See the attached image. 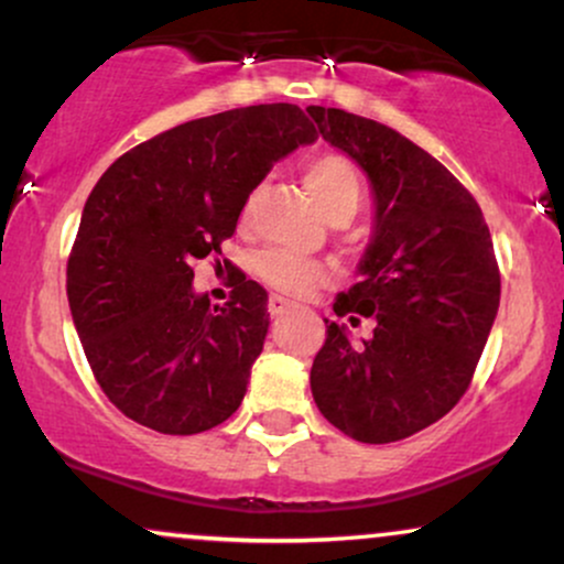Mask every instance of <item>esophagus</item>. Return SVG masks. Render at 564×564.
Here are the masks:
<instances>
[{"label": "esophagus", "instance_id": "34e87169", "mask_svg": "<svg viewBox=\"0 0 564 564\" xmlns=\"http://www.w3.org/2000/svg\"><path fill=\"white\" fill-rule=\"evenodd\" d=\"M289 307H291V302L283 300V296H278V294H270V296H268V313H270V315L286 313Z\"/></svg>", "mask_w": 564, "mask_h": 564}]
</instances>
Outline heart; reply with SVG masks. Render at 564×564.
Listing matches in <instances>:
<instances>
[{
    "mask_svg": "<svg viewBox=\"0 0 564 564\" xmlns=\"http://www.w3.org/2000/svg\"><path fill=\"white\" fill-rule=\"evenodd\" d=\"M304 183L313 196L332 215L336 209H358L360 204V172L347 156L339 153H318L304 161ZM249 212V209H246ZM254 275L264 286L281 294L307 296L332 281L328 268L318 260L296 257L291 251L270 249L254 257Z\"/></svg>",
    "mask_w": 564,
    "mask_h": 564,
    "instance_id": "b5f03b06",
    "label": "heart"
}]
</instances>
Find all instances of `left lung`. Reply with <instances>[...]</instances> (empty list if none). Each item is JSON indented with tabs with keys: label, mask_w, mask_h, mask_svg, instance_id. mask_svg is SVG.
<instances>
[{
	"label": "left lung",
	"mask_w": 564,
	"mask_h": 564,
	"mask_svg": "<svg viewBox=\"0 0 564 564\" xmlns=\"http://www.w3.org/2000/svg\"><path fill=\"white\" fill-rule=\"evenodd\" d=\"M321 138L364 166L377 230L334 313L377 321L364 345L326 321L310 368L323 416L358 443H398L469 390L501 300L494 241L475 196L416 142L379 121L307 108Z\"/></svg>",
	"instance_id": "obj_1"
}]
</instances>
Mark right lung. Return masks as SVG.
I'll return each mask as SVG.
<instances>
[{
  "label": "right lung",
  "mask_w": 564,
  "mask_h": 564,
  "mask_svg": "<svg viewBox=\"0 0 564 564\" xmlns=\"http://www.w3.org/2000/svg\"><path fill=\"white\" fill-rule=\"evenodd\" d=\"M315 140L289 102L232 108L140 142L84 204L66 289L97 384L161 435H198L241 405L268 334V291L243 273L223 307L191 291L223 254L273 161Z\"/></svg>",
  "instance_id": "right-lung-1"
}]
</instances>
